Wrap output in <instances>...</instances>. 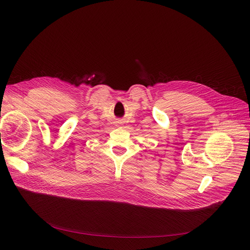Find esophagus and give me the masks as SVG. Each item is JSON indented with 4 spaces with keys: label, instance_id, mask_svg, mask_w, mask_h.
<instances>
[{
    "label": "esophagus",
    "instance_id": "esophagus-1",
    "mask_svg": "<svg viewBox=\"0 0 250 250\" xmlns=\"http://www.w3.org/2000/svg\"><path fill=\"white\" fill-rule=\"evenodd\" d=\"M120 124H122V123H120Z\"/></svg>",
    "mask_w": 250,
    "mask_h": 250
}]
</instances>
